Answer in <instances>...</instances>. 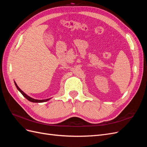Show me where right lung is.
Instances as JSON below:
<instances>
[{
  "mask_svg": "<svg viewBox=\"0 0 147 147\" xmlns=\"http://www.w3.org/2000/svg\"><path fill=\"white\" fill-rule=\"evenodd\" d=\"M15 85H16V88H17V89L19 91H20V92L22 94H23V96L24 97H26V99H27L28 100H29V101H30V102H46V101H47V100H49V99H45V100H37V99H33V98H31L30 97H29V96H28V95H26L25 93L22 91L21 89L18 86V85L16 84V83L15 82Z\"/></svg>",
  "mask_w": 147,
  "mask_h": 147,
  "instance_id": "right-lung-1",
  "label": "right lung"
}]
</instances>
